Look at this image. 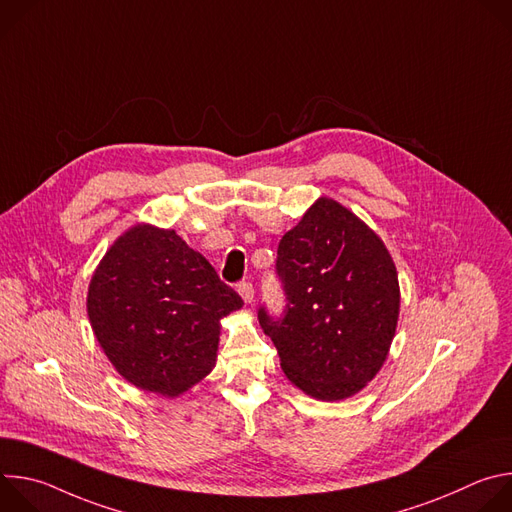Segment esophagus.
I'll return each instance as SVG.
<instances>
[{
	"instance_id": "esophagus-1",
	"label": "esophagus",
	"mask_w": 512,
	"mask_h": 512,
	"mask_svg": "<svg viewBox=\"0 0 512 512\" xmlns=\"http://www.w3.org/2000/svg\"><path fill=\"white\" fill-rule=\"evenodd\" d=\"M237 291H239V296L243 298V302H245V304H253V298H255V289H253V285H251L249 281H243V283H239V285H237Z\"/></svg>"
}]
</instances>
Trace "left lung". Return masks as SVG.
I'll return each instance as SVG.
<instances>
[{"label": "left lung", "instance_id": "left-lung-1", "mask_svg": "<svg viewBox=\"0 0 512 512\" xmlns=\"http://www.w3.org/2000/svg\"><path fill=\"white\" fill-rule=\"evenodd\" d=\"M285 316L259 324L273 340L285 377L320 401L367 387L395 338L401 291L381 237L346 206L318 198L277 247Z\"/></svg>", "mask_w": 512, "mask_h": 512}]
</instances>
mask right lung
Returning <instances> with one entry per match:
<instances>
[{
	"instance_id": "right-lung-1",
	"label": "right lung",
	"mask_w": 512,
	"mask_h": 512,
	"mask_svg": "<svg viewBox=\"0 0 512 512\" xmlns=\"http://www.w3.org/2000/svg\"><path fill=\"white\" fill-rule=\"evenodd\" d=\"M243 300L176 231L137 223L97 265L87 294L95 338L115 371L174 399L216 364L221 318Z\"/></svg>"
}]
</instances>
